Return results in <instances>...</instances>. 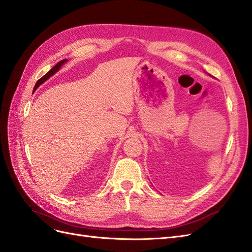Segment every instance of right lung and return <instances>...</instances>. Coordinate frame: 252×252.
<instances>
[{
	"mask_svg": "<svg viewBox=\"0 0 252 252\" xmlns=\"http://www.w3.org/2000/svg\"><path fill=\"white\" fill-rule=\"evenodd\" d=\"M66 61H67V60H62V61H60V62H59V63H58L56 66H53V67L51 68V69H50V70H49V71H48L46 74L43 75V77H42V78H41L39 81L36 82L35 86H34V89H36L37 87H39V86L41 85L42 83H44V82L46 81L48 78H50L52 74H55V73H56V72H57V71L60 69V67L62 66V65H63V64L66 62Z\"/></svg>",
	"mask_w": 252,
	"mask_h": 252,
	"instance_id": "right-lung-1",
	"label": "right lung"
}]
</instances>
